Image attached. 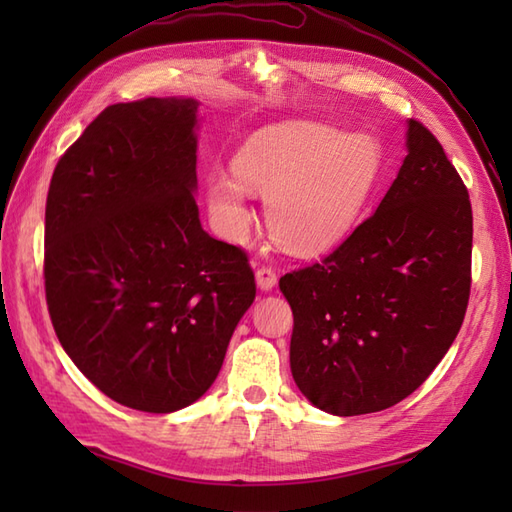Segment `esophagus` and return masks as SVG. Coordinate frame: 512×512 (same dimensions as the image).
Masks as SVG:
<instances>
[{
  "label": "esophagus",
  "instance_id": "obj_1",
  "mask_svg": "<svg viewBox=\"0 0 512 512\" xmlns=\"http://www.w3.org/2000/svg\"><path fill=\"white\" fill-rule=\"evenodd\" d=\"M255 284L262 292H270L277 286V275L273 268H257L255 273Z\"/></svg>",
  "mask_w": 512,
  "mask_h": 512
}]
</instances>
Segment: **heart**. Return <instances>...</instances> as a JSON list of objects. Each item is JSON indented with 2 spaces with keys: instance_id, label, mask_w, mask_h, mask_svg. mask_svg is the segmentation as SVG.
Wrapping results in <instances>:
<instances>
[{
  "instance_id": "obj_1",
  "label": "heart",
  "mask_w": 512,
  "mask_h": 512,
  "mask_svg": "<svg viewBox=\"0 0 512 512\" xmlns=\"http://www.w3.org/2000/svg\"><path fill=\"white\" fill-rule=\"evenodd\" d=\"M383 169L369 134L317 121L257 129L233 156V173L206 178V204L228 242H244L255 215L250 193L266 195L268 231L290 253L312 257L339 246L361 222Z\"/></svg>"
}]
</instances>
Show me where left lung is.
<instances>
[{"label":"left lung","instance_id":"left-lung-1","mask_svg":"<svg viewBox=\"0 0 512 512\" xmlns=\"http://www.w3.org/2000/svg\"><path fill=\"white\" fill-rule=\"evenodd\" d=\"M405 147L376 213L321 264L279 279L295 317L292 378L332 416L413 394L449 352L469 303V193L427 127L407 121Z\"/></svg>","mask_w":512,"mask_h":512}]
</instances>
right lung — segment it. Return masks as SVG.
<instances>
[{
    "mask_svg": "<svg viewBox=\"0 0 512 512\" xmlns=\"http://www.w3.org/2000/svg\"><path fill=\"white\" fill-rule=\"evenodd\" d=\"M184 96L110 105L65 151L46 202V299L105 396L171 413L213 385L255 277L200 224L198 116Z\"/></svg>",
    "mask_w": 512,
    "mask_h": 512,
    "instance_id": "obj_1",
    "label": "right lung"
}]
</instances>
